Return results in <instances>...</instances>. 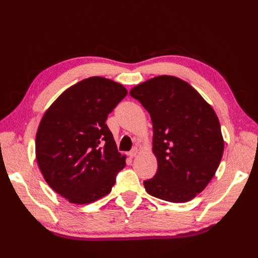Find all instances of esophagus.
<instances>
[{"label": "esophagus", "instance_id": "obj_1", "mask_svg": "<svg viewBox=\"0 0 258 258\" xmlns=\"http://www.w3.org/2000/svg\"><path fill=\"white\" fill-rule=\"evenodd\" d=\"M138 153H139L138 148H137V147H135L134 150H132V151H130V152H129V156H130V158H135L136 156L138 155Z\"/></svg>", "mask_w": 258, "mask_h": 258}]
</instances>
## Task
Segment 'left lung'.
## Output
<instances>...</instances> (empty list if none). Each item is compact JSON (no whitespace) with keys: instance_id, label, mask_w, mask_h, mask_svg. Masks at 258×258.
<instances>
[{"instance_id":"1","label":"left lung","mask_w":258,"mask_h":258,"mask_svg":"<svg viewBox=\"0 0 258 258\" xmlns=\"http://www.w3.org/2000/svg\"><path fill=\"white\" fill-rule=\"evenodd\" d=\"M130 96L153 122L158 169L144 181L145 190L174 204L194 199L215 175L223 157L224 139L214 110L188 83L170 75L136 86Z\"/></svg>"}]
</instances>
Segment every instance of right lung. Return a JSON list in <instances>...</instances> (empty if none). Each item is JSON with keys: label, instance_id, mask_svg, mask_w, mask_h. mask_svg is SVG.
<instances>
[{"label": "right lung", "instance_id": "1", "mask_svg": "<svg viewBox=\"0 0 258 258\" xmlns=\"http://www.w3.org/2000/svg\"><path fill=\"white\" fill-rule=\"evenodd\" d=\"M127 93L118 83L89 77L62 92L41 119L35 139L38 168L71 204H91L111 192L126 166L105 121Z\"/></svg>", "mask_w": 258, "mask_h": 258}]
</instances>
